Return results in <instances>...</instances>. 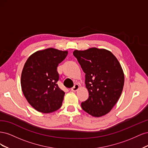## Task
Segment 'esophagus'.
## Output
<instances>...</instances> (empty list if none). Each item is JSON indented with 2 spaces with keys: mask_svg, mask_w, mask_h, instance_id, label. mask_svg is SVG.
Returning <instances> with one entry per match:
<instances>
[{
  "mask_svg": "<svg viewBox=\"0 0 148 148\" xmlns=\"http://www.w3.org/2000/svg\"><path fill=\"white\" fill-rule=\"evenodd\" d=\"M79 88V85L78 84H75L74 85V86L72 88H71V91H77Z\"/></svg>",
  "mask_w": 148,
  "mask_h": 148,
  "instance_id": "1",
  "label": "esophagus"
}]
</instances>
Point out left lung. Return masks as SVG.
Wrapping results in <instances>:
<instances>
[{"label":"left lung","instance_id":"8db88e82","mask_svg":"<svg viewBox=\"0 0 148 148\" xmlns=\"http://www.w3.org/2000/svg\"><path fill=\"white\" fill-rule=\"evenodd\" d=\"M77 58L85 75L88 99L82 102V109L93 117L108 114L122 94L124 74L112 53L104 49L75 50Z\"/></svg>","mask_w":148,"mask_h":148}]
</instances>
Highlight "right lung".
Here are the masks:
<instances>
[{
	"label": "right lung",
	"mask_w": 148,
	"mask_h": 148,
	"mask_svg": "<svg viewBox=\"0 0 148 148\" xmlns=\"http://www.w3.org/2000/svg\"><path fill=\"white\" fill-rule=\"evenodd\" d=\"M68 52L53 48L34 52L25 64L21 77L22 91L29 104L40 112L51 113L62 104L65 92L58 86L57 69Z\"/></svg>",
	"instance_id": "obj_1"
}]
</instances>
